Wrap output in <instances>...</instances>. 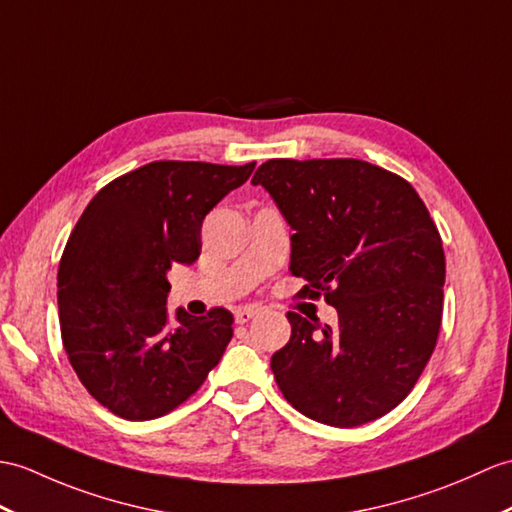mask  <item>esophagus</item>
I'll return each mask as SVG.
<instances>
[{
  "instance_id": "1",
  "label": "esophagus",
  "mask_w": 512,
  "mask_h": 512,
  "mask_svg": "<svg viewBox=\"0 0 512 512\" xmlns=\"http://www.w3.org/2000/svg\"><path fill=\"white\" fill-rule=\"evenodd\" d=\"M257 316V310H253V307H237L235 310V323H248V320Z\"/></svg>"
}]
</instances>
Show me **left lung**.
<instances>
[{
	"label": "left lung",
	"mask_w": 512,
	"mask_h": 512,
	"mask_svg": "<svg viewBox=\"0 0 512 512\" xmlns=\"http://www.w3.org/2000/svg\"><path fill=\"white\" fill-rule=\"evenodd\" d=\"M264 185L294 229L290 270L325 296L338 325L288 312L290 342L270 360L277 386L305 417L355 427L410 395L443 320L445 253L414 187L360 159H270Z\"/></svg>",
	"instance_id": "1"
}]
</instances>
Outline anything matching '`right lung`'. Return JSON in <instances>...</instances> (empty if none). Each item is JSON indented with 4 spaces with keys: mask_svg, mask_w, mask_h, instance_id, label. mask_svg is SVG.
I'll return each mask as SVG.
<instances>
[{
    "mask_svg": "<svg viewBox=\"0 0 512 512\" xmlns=\"http://www.w3.org/2000/svg\"><path fill=\"white\" fill-rule=\"evenodd\" d=\"M255 161H152L104 185L82 211L58 266V318L69 364L89 395L126 421L181 406L233 338V314L176 312L174 264L200 255V227Z\"/></svg>",
    "mask_w": 512,
    "mask_h": 512,
    "instance_id": "right-lung-1",
    "label": "right lung"
}]
</instances>
